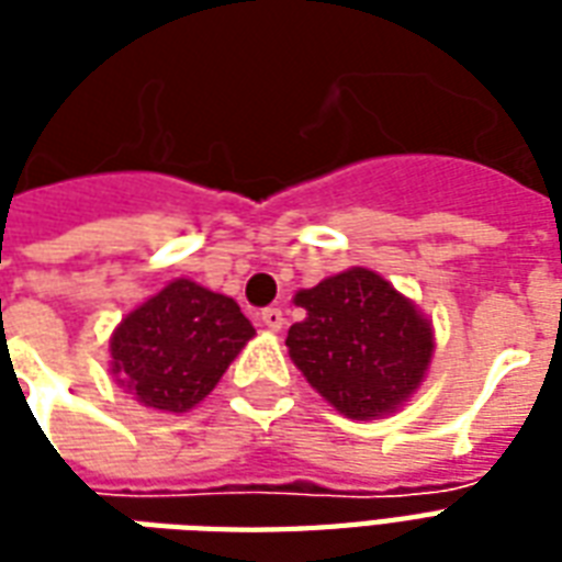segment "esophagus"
<instances>
[{"instance_id":"obj_1","label":"esophagus","mask_w":562,"mask_h":562,"mask_svg":"<svg viewBox=\"0 0 562 562\" xmlns=\"http://www.w3.org/2000/svg\"><path fill=\"white\" fill-rule=\"evenodd\" d=\"M261 325L268 330H282V325H285V316H282L280 306H268V310H261Z\"/></svg>"}]
</instances>
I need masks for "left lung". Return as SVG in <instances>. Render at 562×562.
<instances>
[{
	"label": "left lung",
	"instance_id": "1",
	"mask_svg": "<svg viewBox=\"0 0 562 562\" xmlns=\"http://www.w3.org/2000/svg\"><path fill=\"white\" fill-rule=\"evenodd\" d=\"M306 318L285 337L294 367L355 422L394 413L413 397L434 358V328L389 280L349 268L301 289Z\"/></svg>",
	"mask_w": 562,
	"mask_h": 562
}]
</instances>
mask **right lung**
I'll list each match as a JSON object with an SVG mask.
<instances>
[{"label":"right lung","mask_w":562,"mask_h":562,"mask_svg":"<svg viewBox=\"0 0 562 562\" xmlns=\"http://www.w3.org/2000/svg\"><path fill=\"white\" fill-rule=\"evenodd\" d=\"M252 334L232 297L173 280L116 325L111 373L147 409L189 413L216 389Z\"/></svg>","instance_id":"right-lung-1"}]
</instances>
